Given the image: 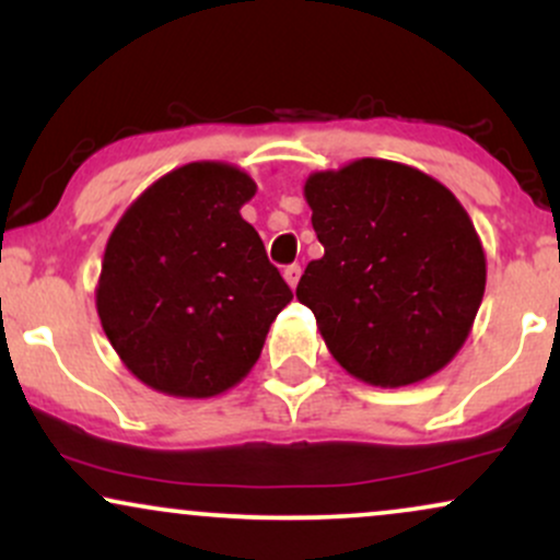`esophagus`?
Listing matches in <instances>:
<instances>
[{"label":"esophagus","mask_w":560,"mask_h":560,"mask_svg":"<svg viewBox=\"0 0 560 560\" xmlns=\"http://www.w3.org/2000/svg\"><path fill=\"white\" fill-rule=\"evenodd\" d=\"M300 273H302V268L298 266V262H292V266H287L284 268V279H287V284L289 287H298V281H300Z\"/></svg>","instance_id":"esophagus-1"}]
</instances>
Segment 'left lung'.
<instances>
[{"instance_id":"1","label":"left lung","mask_w":560,"mask_h":560,"mask_svg":"<svg viewBox=\"0 0 560 560\" xmlns=\"http://www.w3.org/2000/svg\"><path fill=\"white\" fill-rule=\"evenodd\" d=\"M324 258L298 300L347 374L405 387L436 374L466 342L485 298L479 234L453 191L427 173L363 158L305 182Z\"/></svg>"}]
</instances>
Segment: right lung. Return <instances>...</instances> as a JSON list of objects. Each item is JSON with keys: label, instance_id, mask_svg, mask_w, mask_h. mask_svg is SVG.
I'll list each match as a JSON object with an SVG mask.
<instances>
[{"label": "right lung", "instance_id": "add662e5", "mask_svg": "<svg viewBox=\"0 0 560 560\" xmlns=\"http://www.w3.org/2000/svg\"><path fill=\"white\" fill-rule=\"evenodd\" d=\"M255 189L234 165L189 163L158 178L113 229L96 313L147 387L173 397L231 389L292 300L240 213Z\"/></svg>", "mask_w": 560, "mask_h": 560}]
</instances>
